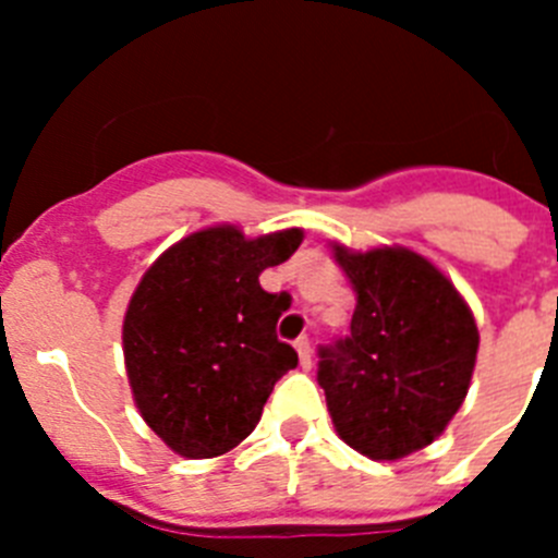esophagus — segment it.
<instances>
[{
	"mask_svg": "<svg viewBox=\"0 0 558 558\" xmlns=\"http://www.w3.org/2000/svg\"><path fill=\"white\" fill-rule=\"evenodd\" d=\"M295 352H299V360H302L304 368L313 366V347H310V338L295 340Z\"/></svg>",
	"mask_w": 558,
	"mask_h": 558,
	"instance_id": "obj_1",
	"label": "esophagus"
}]
</instances>
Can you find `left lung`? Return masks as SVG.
<instances>
[{"label":"left lung","mask_w":558,"mask_h":558,"mask_svg":"<svg viewBox=\"0 0 558 558\" xmlns=\"http://www.w3.org/2000/svg\"><path fill=\"white\" fill-rule=\"evenodd\" d=\"M332 251L357 307L352 332L318 352V383L338 436L372 461H397L433 445L461 408L475 372V318L416 251Z\"/></svg>","instance_id":"8db88e82"}]
</instances>
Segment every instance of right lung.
I'll list each match as a JSON object with an SVG mask.
<instances>
[{
    "instance_id": "right-lung-1",
    "label": "right lung",
    "mask_w": 558,
    "mask_h": 558,
    "mask_svg": "<svg viewBox=\"0 0 558 558\" xmlns=\"http://www.w3.org/2000/svg\"><path fill=\"white\" fill-rule=\"evenodd\" d=\"M302 229L245 236L209 226L145 270L122 322L133 402L156 436L184 458L234 450L256 427L276 379L299 354L276 338L288 295L259 274L302 245Z\"/></svg>"
}]
</instances>
